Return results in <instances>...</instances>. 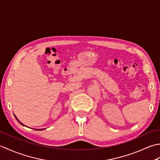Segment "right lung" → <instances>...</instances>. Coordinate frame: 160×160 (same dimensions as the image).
<instances>
[{
  "mask_svg": "<svg viewBox=\"0 0 160 160\" xmlns=\"http://www.w3.org/2000/svg\"><path fill=\"white\" fill-rule=\"evenodd\" d=\"M16 120H18V121L20 122V124H21L22 126H25V125H24L22 123H21V122H20V121H19L17 118H16ZM44 129H45V128H42V129H36V130H37V131H42V130H44Z\"/></svg>",
  "mask_w": 160,
  "mask_h": 160,
  "instance_id": "1",
  "label": "right lung"
}]
</instances>
